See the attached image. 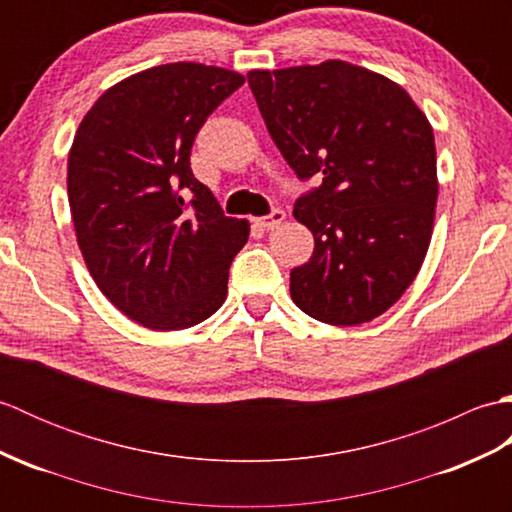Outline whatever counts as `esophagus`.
Wrapping results in <instances>:
<instances>
[{
	"label": "esophagus",
	"mask_w": 512,
	"mask_h": 512,
	"mask_svg": "<svg viewBox=\"0 0 512 512\" xmlns=\"http://www.w3.org/2000/svg\"><path fill=\"white\" fill-rule=\"evenodd\" d=\"M284 220H286V213H284V211H279V209H275V211L270 213V215H266V217H259L257 224L262 226L264 231H273V228H277L279 224H284Z\"/></svg>",
	"instance_id": "1"
}]
</instances>
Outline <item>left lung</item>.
Wrapping results in <instances>:
<instances>
[{
	"label": "left lung",
	"instance_id": "obj_1",
	"mask_svg": "<svg viewBox=\"0 0 512 512\" xmlns=\"http://www.w3.org/2000/svg\"><path fill=\"white\" fill-rule=\"evenodd\" d=\"M248 85L281 156L301 180H321L295 202L314 253L290 270L292 301L330 325L380 317L431 242L438 169L427 116L398 83L339 59L250 70Z\"/></svg>",
	"mask_w": 512,
	"mask_h": 512
}]
</instances>
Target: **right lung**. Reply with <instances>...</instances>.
Returning <instances> with one entry per match:
<instances>
[{
  "mask_svg": "<svg viewBox=\"0 0 512 512\" xmlns=\"http://www.w3.org/2000/svg\"><path fill=\"white\" fill-rule=\"evenodd\" d=\"M244 76L167 63L112 85L76 129L68 156L70 213L92 279L149 330L209 319L250 224L226 217L193 176L191 147Z\"/></svg>",
  "mask_w": 512,
  "mask_h": 512,
  "instance_id": "add662e5",
  "label": "right lung"
}]
</instances>
